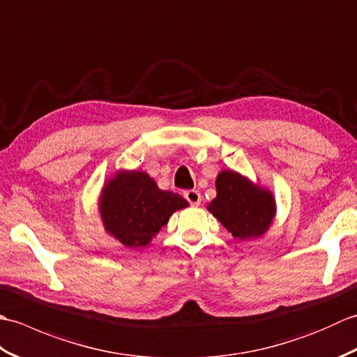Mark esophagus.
Wrapping results in <instances>:
<instances>
[{
	"mask_svg": "<svg viewBox=\"0 0 357 357\" xmlns=\"http://www.w3.org/2000/svg\"><path fill=\"white\" fill-rule=\"evenodd\" d=\"M184 198L188 201L190 206H199V204H201V193L198 190L184 192Z\"/></svg>",
	"mask_w": 357,
	"mask_h": 357,
	"instance_id": "esophagus-1",
	"label": "esophagus"
}]
</instances>
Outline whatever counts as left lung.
Returning <instances> with one entry per match:
<instances>
[{
  "label": "left lung",
  "instance_id": "1",
  "mask_svg": "<svg viewBox=\"0 0 357 357\" xmlns=\"http://www.w3.org/2000/svg\"><path fill=\"white\" fill-rule=\"evenodd\" d=\"M216 198L208 211L233 238L245 241L261 236L275 216V201L270 192L253 185L241 174L224 170L216 179Z\"/></svg>",
  "mask_w": 357,
  "mask_h": 357
}]
</instances>
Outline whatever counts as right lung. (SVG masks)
<instances>
[{
    "mask_svg": "<svg viewBox=\"0 0 357 357\" xmlns=\"http://www.w3.org/2000/svg\"><path fill=\"white\" fill-rule=\"evenodd\" d=\"M188 202L173 192L159 190L149 174H116L105 185L101 216L105 229L127 247H144L167 224L173 211Z\"/></svg>",
    "mask_w": 357,
    "mask_h": 357,
    "instance_id": "right-lung-1",
    "label": "right lung"
}]
</instances>
